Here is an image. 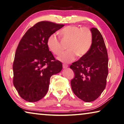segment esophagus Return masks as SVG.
I'll return each instance as SVG.
<instances>
[{
	"label": "esophagus",
	"mask_w": 124,
	"mask_h": 124,
	"mask_svg": "<svg viewBox=\"0 0 124 124\" xmlns=\"http://www.w3.org/2000/svg\"><path fill=\"white\" fill-rule=\"evenodd\" d=\"M68 67V65L67 64H62V68H63L64 69H66V68H67Z\"/></svg>",
	"instance_id": "34e87169"
}]
</instances>
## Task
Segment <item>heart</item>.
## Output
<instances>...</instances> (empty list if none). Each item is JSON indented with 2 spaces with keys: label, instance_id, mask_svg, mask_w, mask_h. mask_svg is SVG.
<instances>
[{
  "label": "heart",
  "instance_id": "b5f03b06",
  "mask_svg": "<svg viewBox=\"0 0 124 124\" xmlns=\"http://www.w3.org/2000/svg\"><path fill=\"white\" fill-rule=\"evenodd\" d=\"M62 40L69 41L66 48L68 49L61 54L58 59L62 62L69 63L74 61L77 55L82 57L87 54L93 42L92 32L89 28L75 26H68L60 31ZM47 46L54 54L58 55L62 50V44L56 34L54 33L47 40Z\"/></svg>",
  "mask_w": 124,
  "mask_h": 124
}]
</instances>
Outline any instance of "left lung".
I'll return each mask as SVG.
<instances>
[{
  "mask_svg": "<svg viewBox=\"0 0 124 124\" xmlns=\"http://www.w3.org/2000/svg\"><path fill=\"white\" fill-rule=\"evenodd\" d=\"M93 42L87 54L72 63L74 71L71 89L80 100L86 102L99 97L106 85L108 75V54L103 37L96 28L91 29Z\"/></svg>",
  "mask_w": 124,
  "mask_h": 124,
  "instance_id": "8db88e82",
  "label": "left lung"
}]
</instances>
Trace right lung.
Masks as SVG:
<instances>
[{
	"mask_svg": "<svg viewBox=\"0 0 124 124\" xmlns=\"http://www.w3.org/2000/svg\"><path fill=\"white\" fill-rule=\"evenodd\" d=\"M63 26L48 21L38 22L28 30L19 42L13 65V84L25 101L42 99L48 91L51 77L62 70V63L55 60L47 42Z\"/></svg>",
	"mask_w": 124,
	"mask_h": 124,
	"instance_id": "right-lung-1",
	"label": "right lung"
}]
</instances>
